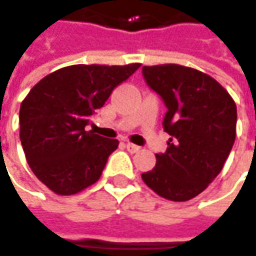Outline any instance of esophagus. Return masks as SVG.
I'll return each mask as SVG.
<instances>
[{"mask_svg": "<svg viewBox=\"0 0 256 256\" xmlns=\"http://www.w3.org/2000/svg\"><path fill=\"white\" fill-rule=\"evenodd\" d=\"M125 147H126V150L130 151V152H138L141 148L138 147V146H135V144H131V142H126L125 144Z\"/></svg>", "mask_w": 256, "mask_h": 256, "instance_id": "esophagus-1", "label": "esophagus"}]
</instances>
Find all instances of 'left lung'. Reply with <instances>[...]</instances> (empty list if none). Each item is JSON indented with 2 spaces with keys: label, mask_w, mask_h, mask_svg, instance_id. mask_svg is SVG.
I'll use <instances>...</instances> for the list:
<instances>
[{
  "label": "left lung",
  "mask_w": 256,
  "mask_h": 256,
  "mask_svg": "<svg viewBox=\"0 0 256 256\" xmlns=\"http://www.w3.org/2000/svg\"><path fill=\"white\" fill-rule=\"evenodd\" d=\"M146 84L167 108V150L144 183L172 202L196 198L224 168L236 136V105L209 74L180 64L144 66Z\"/></svg>",
  "instance_id": "8db88e82"
}]
</instances>
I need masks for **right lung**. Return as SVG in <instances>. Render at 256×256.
Returning a JSON list of instances; mask_svg holds the SVG:
<instances>
[{
  "mask_svg": "<svg viewBox=\"0 0 256 256\" xmlns=\"http://www.w3.org/2000/svg\"><path fill=\"white\" fill-rule=\"evenodd\" d=\"M140 63L74 64L53 72L20 108V140L37 178L56 194H76L96 183L118 140L86 131L90 116Z\"/></svg>",
  "mask_w": 256,
  "mask_h": 256,
  "instance_id": "add662e5",
  "label": "right lung"
}]
</instances>
